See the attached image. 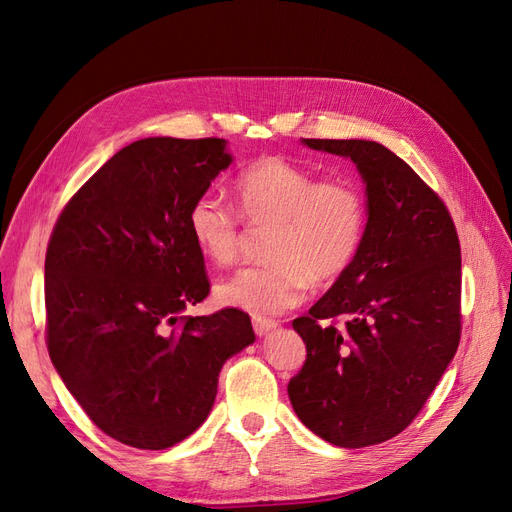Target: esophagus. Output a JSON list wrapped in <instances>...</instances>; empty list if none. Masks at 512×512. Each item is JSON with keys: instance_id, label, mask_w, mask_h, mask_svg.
I'll use <instances>...</instances> for the list:
<instances>
[{"instance_id": "esophagus-1", "label": "esophagus", "mask_w": 512, "mask_h": 512, "mask_svg": "<svg viewBox=\"0 0 512 512\" xmlns=\"http://www.w3.org/2000/svg\"><path fill=\"white\" fill-rule=\"evenodd\" d=\"M252 324H254V331L258 337H265L269 333H273L277 329V322L275 320H269V318H252Z\"/></svg>"}]
</instances>
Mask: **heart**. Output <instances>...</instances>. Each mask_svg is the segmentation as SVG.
I'll return each mask as SVG.
<instances>
[{"label": "heart", "mask_w": 512, "mask_h": 512, "mask_svg": "<svg viewBox=\"0 0 512 512\" xmlns=\"http://www.w3.org/2000/svg\"><path fill=\"white\" fill-rule=\"evenodd\" d=\"M241 218L273 224L265 265L243 267L215 286V299L256 316L280 314L299 305L312 282L327 286L348 273L367 232V200L348 179L318 181L307 168L280 156L245 166L232 181ZM188 232L213 265L226 267L241 250V222L218 194L196 196Z\"/></svg>", "instance_id": "heart-1"}]
</instances>
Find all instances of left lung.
<instances>
[{
	"label": "left lung",
	"instance_id": "8db88e82",
	"mask_svg": "<svg viewBox=\"0 0 512 512\" xmlns=\"http://www.w3.org/2000/svg\"><path fill=\"white\" fill-rule=\"evenodd\" d=\"M350 158L365 183L359 258L292 327L307 348L288 382L301 423L335 446L404 431L453 361L461 335V247L442 198L376 141L303 138Z\"/></svg>",
	"mask_w": 512,
	"mask_h": 512
}]
</instances>
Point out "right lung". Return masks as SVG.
I'll return each instance as SVG.
<instances>
[{
  "label": "right lung",
  "instance_id": "right-lung-1",
  "mask_svg": "<svg viewBox=\"0 0 512 512\" xmlns=\"http://www.w3.org/2000/svg\"><path fill=\"white\" fill-rule=\"evenodd\" d=\"M230 162L224 138H143L53 228L46 346L66 389L121 444L162 451L188 438L213 408L222 365L256 339L241 309L183 314L209 294L188 211Z\"/></svg>",
  "mask_w": 512,
  "mask_h": 512
}]
</instances>
